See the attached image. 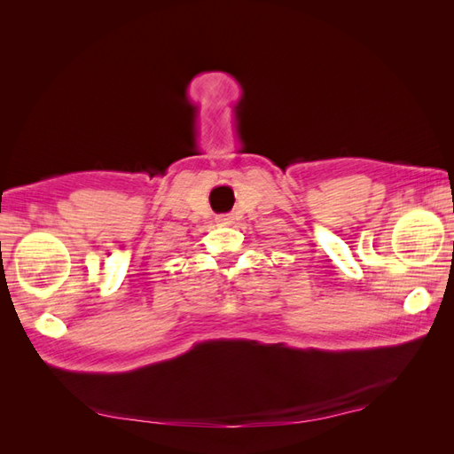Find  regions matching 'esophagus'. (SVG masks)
Masks as SVG:
<instances>
[{
  "label": "esophagus",
  "instance_id": "34e87169",
  "mask_svg": "<svg viewBox=\"0 0 454 454\" xmlns=\"http://www.w3.org/2000/svg\"><path fill=\"white\" fill-rule=\"evenodd\" d=\"M217 222H219V223H223V225H227V223H232V217H231L229 214H223V215H217Z\"/></svg>",
  "mask_w": 454,
  "mask_h": 454
}]
</instances>
